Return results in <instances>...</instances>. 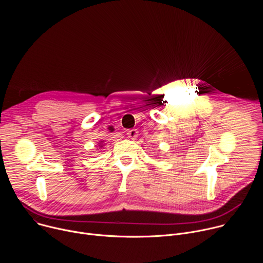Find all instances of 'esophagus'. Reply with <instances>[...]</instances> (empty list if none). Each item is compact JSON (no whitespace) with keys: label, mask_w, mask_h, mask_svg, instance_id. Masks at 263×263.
I'll return each instance as SVG.
<instances>
[{"label":"esophagus","mask_w":263,"mask_h":263,"mask_svg":"<svg viewBox=\"0 0 263 263\" xmlns=\"http://www.w3.org/2000/svg\"><path fill=\"white\" fill-rule=\"evenodd\" d=\"M127 136H128L130 139H135V138L138 136V131L135 130V129L129 130V131L127 132Z\"/></svg>","instance_id":"obj_1"}]
</instances>
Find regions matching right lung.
Masks as SVG:
<instances>
[{
	"mask_svg": "<svg viewBox=\"0 0 263 263\" xmlns=\"http://www.w3.org/2000/svg\"><path fill=\"white\" fill-rule=\"evenodd\" d=\"M103 143H104V142H103V141H101V142H100V143H99V146H100V147H99V148H102V146H104V145H103Z\"/></svg>",
	"mask_w": 263,
	"mask_h": 263,
	"instance_id": "right-lung-1",
	"label": "right lung"
}]
</instances>
